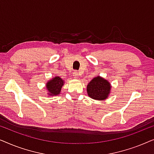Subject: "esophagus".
<instances>
[{"mask_svg":"<svg viewBox=\"0 0 154 154\" xmlns=\"http://www.w3.org/2000/svg\"><path fill=\"white\" fill-rule=\"evenodd\" d=\"M73 78H74V79H79V73L78 72V71H74V72L73 73Z\"/></svg>","mask_w":154,"mask_h":154,"instance_id":"obj_1","label":"esophagus"}]
</instances>
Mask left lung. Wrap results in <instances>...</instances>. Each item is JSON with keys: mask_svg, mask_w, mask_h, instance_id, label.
Segmentation results:
<instances>
[{"mask_svg": "<svg viewBox=\"0 0 154 154\" xmlns=\"http://www.w3.org/2000/svg\"><path fill=\"white\" fill-rule=\"evenodd\" d=\"M111 84L100 76L94 78L87 85V92L90 98L97 100H104L111 91Z\"/></svg>", "mask_w": 154, "mask_h": 154, "instance_id": "8db88e82", "label": "left lung"}]
</instances>
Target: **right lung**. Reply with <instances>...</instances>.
Returning a JSON list of instances; mask_svg holds the SVG:
<instances>
[{
	"label": "right lung",
	"instance_id": "obj_1",
	"mask_svg": "<svg viewBox=\"0 0 154 154\" xmlns=\"http://www.w3.org/2000/svg\"><path fill=\"white\" fill-rule=\"evenodd\" d=\"M64 83V81L59 76H55L48 81L46 84V89L48 90L49 96H57L60 94Z\"/></svg>",
	"mask_w": 154,
	"mask_h": 154
}]
</instances>
